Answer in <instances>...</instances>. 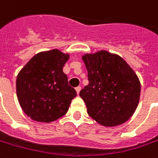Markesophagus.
I'll use <instances>...</instances> for the list:
<instances>
[{"label":"esophagus","mask_w":158,"mask_h":158,"mask_svg":"<svg viewBox=\"0 0 158 158\" xmlns=\"http://www.w3.org/2000/svg\"><path fill=\"white\" fill-rule=\"evenodd\" d=\"M75 89H76V92H77V94H79V92H80V90H81V86H77V87H76Z\"/></svg>","instance_id":"34e87169"}]
</instances>
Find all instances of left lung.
Listing matches in <instances>:
<instances>
[{
	"label": "left lung",
	"mask_w": 158,
	"mask_h": 158,
	"mask_svg": "<svg viewBox=\"0 0 158 158\" xmlns=\"http://www.w3.org/2000/svg\"><path fill=\"white\" fill-rule=\"evenodd\" d=\"M89 84L80 91L90 116L105 127L126 123L138 106L141 84L123 57L106 51L82 57Z\"/></svg>",
	"instance_id": "obj_1"
}]
</instances>
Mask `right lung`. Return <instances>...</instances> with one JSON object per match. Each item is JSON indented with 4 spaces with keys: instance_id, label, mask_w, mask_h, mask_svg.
I'll return each mask as SVG.
<instances>
[{
    "instance_id": "1",
    "label": "right lung",
    "mask_w": 158,
    "mask_h": 158,
    "mask_svg": "<svg viewBox=\"0 0 158 158\" xmlns=\"http://www.w3.org/2000/svg\"><path fill=\"white\" fill-rule=\"evenodd\" d=\"M69 59L54 49L37 53L20 71L16 94L25 114L39 123H52L64 116L77 93L68 85L63 67Z\"/></svg>"
}]
</instances>
